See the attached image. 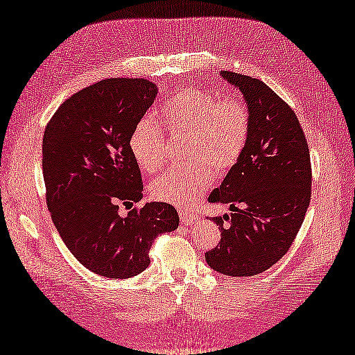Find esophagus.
Listing matches in <instances>:
<instances>
[{"label": "esophagus", "mask_w": 355, "mask_h": 355, "mask_svg": "<svg viewBox=\"0 0 355 355\" xmlns=\"http://www.w3.org/2000/svg\"><path fill=\"white\" fill-rule=\"evenodd\" d=\"M180 220H182V223H185V225H193V223L198 222V216L196 214H191L188 211H180Z\"/></svg>", "instance_id": "1"}]
</instances>
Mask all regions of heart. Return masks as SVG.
Here are the masks:
<instances>
[{
  "label": "heart",
  "instance_id": "1",
  "mask_svg": "<svg viewBox=\"0 0 355 355\" xmlns=\"http://www.w3.org/2000/svg\"><path fill=\"white\" fill-rule=\"evenodd\" d=\"M159 118L171 135L190 136L184 168L164 173L150 184L155 200L188 208L213 185L214 172L231 170L250 139L251 114L237 96L220 98L199 87L178 92L159 108ZM128 147L142 171L155 175L165 164V135L153 118H142L130 135Z\"/></svg>",
  "mask_w": 355,
  "mask_h": 355
}]
</instances>
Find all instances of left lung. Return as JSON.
<instances>
[{
    "label": "left lung",
    "instance_id": "obj_1",
    "mask_svg": "<svg viewBox=\"0 0 355 355\" xmlns=\"http://www.w3.org/2000/svg\"><path fill=\"white\" fill-rule=\"evenodd\" d=\"M222 78L242 92L251 114L242 157L209 194L234 213L213 218L220 242L205 252L214 271L256 276L284 257L297 236L311 199V162L295 113L268 85L234 71Z\"/></svg>",
    "mask_w": 355,
    "mask_h": 355
}]
</instances>
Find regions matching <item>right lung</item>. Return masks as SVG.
<instances>
[{
    "instance_id": "right-lung-1",
    "label": "right lung",
    "mask_w": 355,
    "mask_h": 355,
    "mask_svg": "<svg viewBox=\"0 0 355 355\" xmlns=\"http://www.w3.org/2000/svg\"><path fill=\"white\" fill-rule=\"evenodd\" d=\"M142 78H110L64 101L44 130L42 176L52 220L78 262L110 279H128L150 265L155 239L179 225L176 208L142 199V178L128 141L155 103Z\"/></svg>"
}]
</instances>
